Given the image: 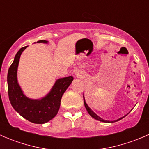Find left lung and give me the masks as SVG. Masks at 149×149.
<instances>
[{"label":"left lung","mask_w":149,"mask_h":149,"mask_svg":"<svg viewBox=\"0 0 149 149\" xmlns=\"http://www.w3.org/2000/svg\"><path fill=\"white\" fill-rule=\"evenodd\" d=\"M84 106H85V107H86V110H87V112H88V113L89 114V115H91V116L93 118H94V119L97 120H99V121L104 122V123H115V122H117V121L123 119V118H125V117L126 115H125V116H124V117H123V118H119V119H118V120H114V121H109V120H103L102 118H100V117H99L98 115H97V114H95V113H94V112H93L92 110H91V108H90L88 106V104H87L86 102V101H85V98H84Z\"/></svg>","instance_id":"obj_1"}]
</instances>
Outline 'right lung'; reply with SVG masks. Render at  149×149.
Instances as JSON below:
<instances>
[{"label": "right lung", "instance_id": "right-lung-1", "mask_svg": "<svg viewBox=\"0 0 149 149\" xmlns=\"http://www.w3.org/2000/svg\"><path fill=\"white\" fill-rule=\"evenodd\" d=\"M37 43H48L40 40ZM27 46L22 47L15 55L7 76L8 92L10 102L13 109L24 118L36 124L47 123L58 114L63 94L73 81L72 76L59 79L55 81L52 89L40 100H31L24 94L17 81V69L22 52Z\"/></svg>", "mask_w": 149, "mask_h": 149}]
</instances>
